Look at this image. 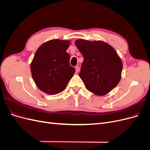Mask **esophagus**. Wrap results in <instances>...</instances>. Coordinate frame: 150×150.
<instances>
[{"label": "esophagus", "mask_w": 150, "mask_h": 150, "mask_svg": "<svg viewBox=\"0 0 150 150\" xmlns=\"http://www.w3.org/2000/svg\"><path fill=\"white\" fill-rule=\"evenodd\" d=\"M75 69H76V72H78L79 71V70H80V67H79V66H76V67H75Z\"/></svg>", "instance_id": "34e87169"}]
</instances>
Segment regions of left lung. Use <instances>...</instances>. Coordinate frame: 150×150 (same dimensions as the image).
<instances>
[{"instance_id":"8db88e82","label":"left lung","mask_w":150,"mask_h":150,"mask_svg":"<svg viewBox=\"0 0 150 150\" xmlns=\"http://www.w3.org/2000/svg\"><path fill=\"white\" fill-rule=\"evenodd\" d=\"M76 46L84 57L79 77L86 88L99 96L114 89L121 77L122 64L115 50L103 41L78 39Z\"/></svg>"}]
</instances>
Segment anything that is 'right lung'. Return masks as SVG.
Listing matches in <instances>:
<instances>
[{
  "mask_svg": "<svg viewBox=\"0 0 150 150\" xmlns=\"http://www.w3.org/2000/svg\"><path fill=\"white\" fill-rule=\"evenodd\" d=\"M69 40L52 39L40 46L30 64L32 76L42 91L54 95L64 91L76 71L66 50Z\"/></svg>",
  "mask_w": 150,
  "mask_h": 150,
  "instance_id": "1",
  "label": "right lung"
}]
</instances>
